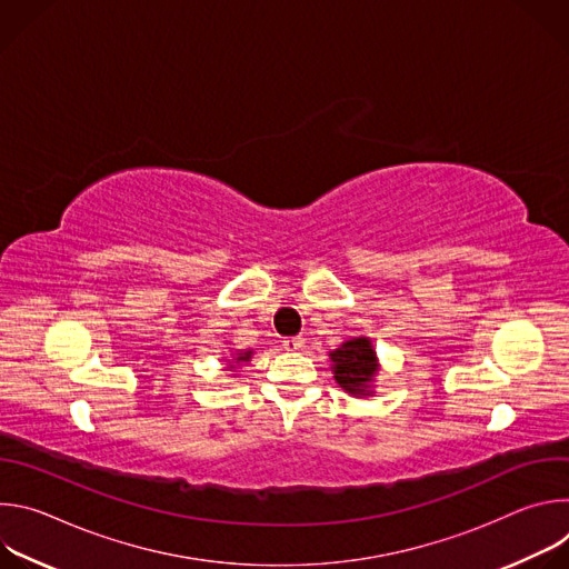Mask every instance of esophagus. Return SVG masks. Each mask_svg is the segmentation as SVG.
Segmentation results:
<instances>
[{"label":"esophagus","instance_id":"34e87169","mask_svg":"<svg viewBox=\"0 0 569 569\" xmlns=\"http://www.w3.org/2000/svg\"><path fill=\"white\" fill-rule=\"evenodd\" d=\"M301 347H303L301 338H286L283 340V349L286 351H301Z\"/></svg>","mask_w":569,"mask_h":569}]
</instances>
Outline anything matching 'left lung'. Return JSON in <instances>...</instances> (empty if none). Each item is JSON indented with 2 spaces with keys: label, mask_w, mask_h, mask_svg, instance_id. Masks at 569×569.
<instances>
[{
  "label": "left lung",
  "mask_w": 569,
  "mask_h": 569,
  "mask_svg": "<svg viewBox=\"0 0 569 569\" xmlns=\"http://www.w3.org/2000/svg\"><path fill=\"white\" fill-rule=\"evenodd\" d=\"M333 378L353 396H371V382L378 371V358L369 338H351L331 351Z\"/></svg>",
  "instance_id": "1"
}]
</instances>
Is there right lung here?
I'll list each match as a JSON object with an SVG mask.
<instances>
[{"mask_svg":"<svg viewBox=\"0 0 569 569\" xmlns=\"http://www.w3.org/2000/svg\"><path fill=\"white\" fill-rule=\"evenodd\" d=\"M250 358H252V351H242V353H236V362H250Z\"/></svg>","mask_w":569,"mask_h":569,"instance_id":"1","label":"right lung"}]
</instances>
